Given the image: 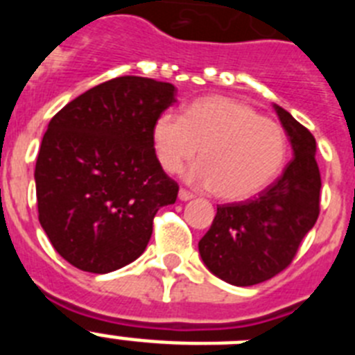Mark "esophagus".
<instances>
[{
	"label": "esophagus",
	"mask_w": 355,
	"mask_h": 355,
	"mask_svg": "<svg viewBox=\"0 0 355 355\" xmlns=\"http://www.w3.org/2000/svg\"><path fill=\"white\" fill-rule=\"evenodd\" d=\"M178 197H180V200H190V199H193V193H190L188 190L181 188L180 193H178Z\"/></svg>",
	"instance_id": "obj_1"
}]
</instances>
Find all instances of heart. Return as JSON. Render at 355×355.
<instances>
[{
	"label": "heart",
	"instance_id": "b5f03b06",
	"mask_svg": "<svg viewBox=\"0 0 355 355\" xmlns=\"http://www.w3.org/2000/svg\"><path fill=\"white\" fill-rule=\"evenodd\" d=\"M153 146L159 165L171 174L200 149V162L184 178L224 200L247 199L270 184L288 150L286 135L277 122L224 96L197 99L181 119L159 115L153 126Z\"/></svg>",
	"mask_w": 355,
	"mask_h": 355
}]
</instances>
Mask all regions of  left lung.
<instances>
[{
	"label": "left lung",
	"mask_w": 355,
	"mask_h": 355,
	"mask_svg": "<svg viewBox=\"0 0 355 355\" xmlns=\"http://www.w3.org/2000/svg\"><path fill=\"white\" fill-rule=\"evenodd\" d=\"M293 149L283 175L258 197L216 208L199 254L213 275L234 286H252L283 272L320 213L316 140L290 112L274 105Z\"/></svg>",
	"instance_id": "1"
}]
</instances>
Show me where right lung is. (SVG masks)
Masks as SVG:
<instances>
[{"instance_id": "add662e5", "label": "right lung", "mask_w": 355, "mask_h": 355, "mask_svg": "<svg viewBox=\"0 0 355 355\" xmlns=\"http://www.w3.org/2000/svg\"><path fill=\"white\" fill-rule=\"evenodd\" d=\"M175 87L140 76L105 81L51 119L35 165L39 220L83 272L108 274L142 256L153 218L178 183L159 165L153 126Z\"/></svg>"}]
</instances>
